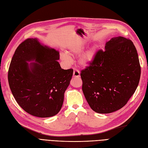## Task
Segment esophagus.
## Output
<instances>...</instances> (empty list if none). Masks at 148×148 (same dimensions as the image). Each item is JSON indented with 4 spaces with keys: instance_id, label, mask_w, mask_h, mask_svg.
Listing matches in <instances>:
<instances>
[{
    "instance_id": "1",
    "label": "esophagus",
    "mask_w": 148,
    "mask_h": 148,
    "mask_svg": "<svg viewBox=\"0 0 148 148\" xmlns=\"http://www.w3.org/2000/svg\"><path fill=\"white\" fill-rule=\"evenodd\" d=\"M73 77H80V73L77 69H74L73 72Z\"/></svg>"
}]
</instances>
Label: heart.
Listing matches in <instances>:
<instances>
[{
  "label": "heart",
  "mask_w": 148,
  "mask_h": 148,
  "mask_svg": "<svg viewBox=\"0 0 148 148\" xmlns=\"http://www.w3.org/2000/svg\"><path fill=\"white\" fill-rule=\"evenodd\" d=\"M84 47L82 45H72L69 47V50L67 52V54H63L62 56V58L64 60L69 61V56H74L77 55L81 53L84 50ZM95 55V49H91L87 51L85 53L83 54V55L81 56L80 60V63L82 66H87L88 65L90 62H91Z\"/></svg>",
  "instance_id": "1"
}]
</instances>
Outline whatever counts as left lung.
I'll return each instance as SVG.
<instances>
[{
    "label": "left lung",
    "instance_id": "8db88e82",
    "mask_svg": "<svg viewBox=\"0 0 148 148\" xmlns=\"http://www.w3.org/2000/svg\"><path fill=\"white\" fill-rule=\"evenodd\" d=\"M141 66L133 42L115 37L99 50L93 60L80 72L82 91L89 106L98 113L121 109L139 84Z\"/></svg>",
    "mask_w": 148,
    "mask_h": 148
}]
</instances>
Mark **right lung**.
<instances>
[{
  "label": "right lung",
  "mask_w": 148,
  "mask_h": 148,
  "mask_svg": "<svg viewBox=\"0 0 148 148\" xmlns=\"http://www.w3.org/2000/svg\"><path fill=\"white\" fill-rule=\"evenodd\" d=\"M59 59L58 51L36 38L25 40L16 49L8 71L9 86L17 103L31 115L49 117L61 109L73 69H61Z\"/></svg>",
  "instance_id": "1"
}]
</instances>
